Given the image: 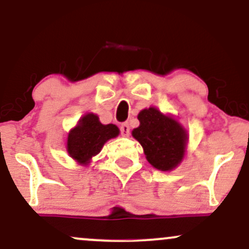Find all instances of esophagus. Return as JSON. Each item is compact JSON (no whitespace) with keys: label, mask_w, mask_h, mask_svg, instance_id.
Wrapping results in <instances>:
<instances>
[{"label":"esophagus","mask_w":249,"mask_h":249,"mask_svg":"<svg viewBox=\"0 0 249 249\" xmlns=\"http://www.w3.org/2000/svg\"><path fill=\"white\" fill-rule=\"evenodd\" d=\"M121 133H122V136H124V137H127L128 134H130V126H128V124L127 123H123V124L121 125Z\"/></svg>","instance_id":"1"}]
</instances>
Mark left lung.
I'll use <instances>...</instances> for the list:
<instances>
[{
  "mask_svg": "<svg viewBox=\"0 0 249 249\" xmlns=\"http://www.w3.org/2000/svg\"><path fill=\"white\" fill-rule=\"evenodd\" d=\"M138 119L141 125L132 136L141 142L147 161L160 171L173 170L184 158L187 141L184 128L156 107L141 111Z\"/></svg>",
  "mask_w": 249,
  "mask_h": 249,
  "instance_id": "8db88e82",
  "label": "left lung"
}]
</instances>
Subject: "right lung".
I'll list each match as a JSON object with an SVG mask.
<instances>
[{"mask_svg": "<svg viewBox=\"0 0 249 249\" xmlns=\"http://www.w3.org/2000/svg\"><path fill=\"white\" fill-rule=\"evenodd\" d=\"M119 134L116 125H103L98 117L93 113H88L68 136V152L75 160L81 164H87L93 156L101 152L103 145L108 139L115 138Z\"/></svg>", "mask_w": 249, "mask_h": 249, "instance_id": "right-lung-1", "label": "right lung"}]
</instances>
